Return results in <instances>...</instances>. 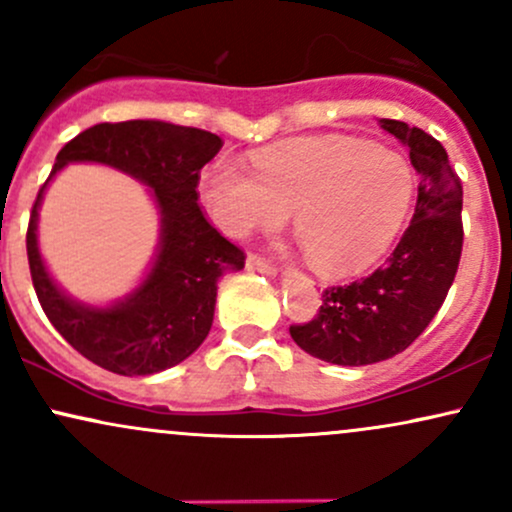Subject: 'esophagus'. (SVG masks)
I'll return each mask as SVG.
<instances>
[{
    "label": "esophagus",
    "mask_w": 512,
    "mask_h": 512,
    "mask_svg": "<svg viewBox=\"0 0 512 512\" xmlns=\"http://www.w3.org/2000/svg\"><path fill=\"white\" fill-rule=\"evenodd\" d=\"M248 269L250 272H262V274H276V264L272 260H267V257L257 255V252H250L248 255Z\"/></svg>",
    "instance_id": "1"
}]
</instances>
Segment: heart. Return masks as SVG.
Here are the masks:
<instances>
[{"label":"heart","instance_id":"heart-1","mask_svg":"<svg viewBox=\"0 0 512 512\" xmlns=\"http://www.w3.org/2000/svg\"><path fill=\"white\" fill-rule=\"evenodd\" d=\"M416 180L395 151L351 137L291 139L252 156V173L231 158L204 173L202 199L226 236L293 228L325 276H351L385 255L414 202Z\"/></svg>","mask_w":512,"mask_h":512}]
</instances>
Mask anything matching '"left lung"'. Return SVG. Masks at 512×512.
Wrapping results in <instances>:
<instances>
[{
  "instance_id": "left-lung-1",
  "label": "left lung",
  "mask_w": 512,
  "mask_h": 512,
  "mask_svg": "<svg viewBox=\"0 0 512 512\" xmlns=\"http://www.w3.org/2000/svg\"><path fill=\"white\" fill-rule=\"evenodd\" d=\"M380 125L409 146L419 173L411 223L383 267L351 284L327 286L313 320L289 327L303 351L337 366H368L407 349L436 317L462 257V182L448 151L407 122Z\"/></svg>"
}]
</instances>
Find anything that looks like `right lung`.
I'll use <instances>...</instances> for the list:
<instances>
[{"label":"right lung","mask_w":512,"mask_h":512,"mask_svg":"<svg viewBox=\"0 0 512 512\" xmlns=\"http://www.w3.org/2000/svg\"><path fill=\"white\" fill-rule=\"evenodd\" d=\"M221 137L158 120L101 122L57 154L52 174L72 160L125 169L155 190L162 250L145 284L113 309H86L51 284L34 243L38 190L26 231L28 267L45 315L69 344L110 373L151 375L195 354L214 320L216 281L245 267V252L223 238L199 207V170L219 154Z\"/></svg>","instance_id":"obj_1"}]
</instances>
